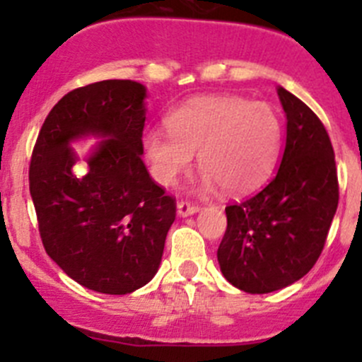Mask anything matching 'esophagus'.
I'll list each match as a JSON object with an SVG mask.
<instances>
[{"mask_svg": "<svg viewBox=\"0 0 362 362\" xmlns=\"http://www.w3.org/2000/svg\"><path fill=\"white\" fill-rule=\"evenodd\" d=\"M198 210H199V206H196V204H191L187 202H178L177 203V214L180 215V217H189V215L196 214Z\"/></svg>", "mask_w": 362, "mask_h": 362, "instance_id": "34e87169", "label": "esophagus"}]
</instances>
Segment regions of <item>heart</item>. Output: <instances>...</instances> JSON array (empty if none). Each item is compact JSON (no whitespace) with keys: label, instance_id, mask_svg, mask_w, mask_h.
<instances>
[{"label":"heart","instance_id":"b5f03b06","mask_svg":"<svg viewBox=\"0 0 362 362\" xmlns=\"http://www.w3.org/2000/svg\"><path fill=\"white\" fill-rule=\"evenodd\" d=\"M166 131L144 134V154L160 185L171 187L198 152L203 189L254 191L272 175L282 148V119L268 103L242 96H203L166 117Z\"/></svg>","mask_w":362,"mask_h":362}]
</instances>
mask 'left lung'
Instances as JSON below:
<instances>
[{
	"mask_svg": "<svg viewBox=\"0 0 362 362\" xmlns=\"http://www.w3.org/2000/svg\"><path fill=\"white\" fill-rule=\"evenodd\" d=\"M287 119L275 177L243 203L226 208L217 250L229 284L250 294L284 289L319 259L338 208L334 152L326 127L301 100L276 87Z\"/></svg>",
	"mask_w": 362,
	"mask_h": 362,
	"instance_id": "8db88e82",
	"label": "left lung"
}]
</instances>
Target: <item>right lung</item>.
Segmentation results:
<instances>
[{
  "instance_id": "1",
  "label": "right lung",
  "mask_w": 362,
  "mask_h": 362,
  "mask_svg": "<svg viewBox=\"0 0 362 362\" xmlns=\"http://www.w3.org/2000/svg\"><path fill=\"white\" fill-rule=\"evenodd\" d=\"M147 87L103 80L57 101L40 129L29 192L49 257L86 289L129 294L158 273L175 221V199L145 168L141 134ZM100 140L84 158L72 144Z\"/></svg>"
}]
</instances>
